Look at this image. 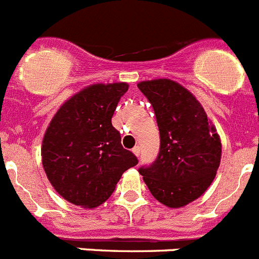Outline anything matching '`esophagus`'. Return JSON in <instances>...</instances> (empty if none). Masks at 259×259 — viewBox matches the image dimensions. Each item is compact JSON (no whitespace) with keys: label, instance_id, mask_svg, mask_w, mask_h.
<instances>
[{"label":"esophagus","instance_id":"obj_1","mask_svg":"<svg viewBox=\"0 0 259 259\" xmlns=\"http://www.w3.org/2000/svg\"><path fill=\"white\" fill-rule=\"evenodd\" d=\"M132 153H134L136 157H139V155H140V148H139V146H135L134 149H132Z\"/></svg>","mask_w":259,"mask_h":259}]
</instances>
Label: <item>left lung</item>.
I'll return each mask as SVG.
<instances>
[{"mask_svg":"<svg viewBox=\"0 0 259 259\" xmlns=\"http://www.w3.org/2000/svg\"><path fill=\"white\" fill-rule=\"evenodd\" d=\"M137 87L154 109L161 136L157 159L139 172L155 200L179 209L202 196L214 180L221 137L202 105L182 84L154 79Z\"/></svg>","mask_w":259,"mask_h":259,"instance_id":"obj_1","label":"left lung"}]
</instances>
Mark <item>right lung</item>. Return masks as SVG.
<instances>
[{"instance_id": "obj_1", "label": "right lung", "mask_w": 259, "mask_h": 259, "mask_svg": "<svg viewBox=\"0 0 259 259\" xmlns=\"http://www.w3.org/2000/svg\"><path fill=\"white\" fill-rule=\"evenodd\" d=\"M127 91V83L88 85L59 107L45 131V174L57 193L76 206L95 209L104 203L123 172L139 162L111 124Z\"/></svg>"}]
</instances>
